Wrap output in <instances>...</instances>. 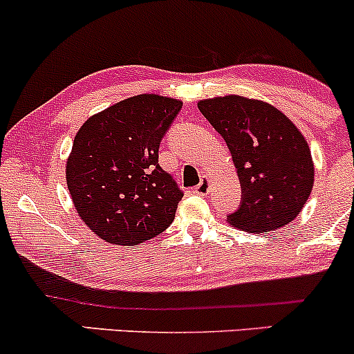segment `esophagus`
Here are the masks:
<instances>
[{"instance_id":"esophagus-1","label":"esophagus","mask_w":354,"mask_h":354,"mask_svg":"<svg viewBox=\"0 0 354 354\" xmlns=\"http://www.w3.org/2000/svg\"><path fill=\"white\" fill-rule=\"evenodd\" d=\"M209 189V181L208 178H203V180L200 181V185L195 186V189H193V193H196V195H207Z\"/></svg>"}]
</instances>
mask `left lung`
Wrapping results in <instances>:
<instances>
[{"mask_svg":"<svg viewBox=\"0 0 354 354\" xmlns=\"http://www.w3.org/2000/svg\"><path fill=\"white\" fill-rule=\"evenodd\" d=\"M198 109L227 142L242 186L228 223L250 234L290 223L314 185L309 145L296 124L263 100L234 94L200 100Z\"/></svg>","mask_w":354,"mask_h":354,"instance_id":"8db88e82","label":"left lung"}]
</instances>
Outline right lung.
Masks as SVG:
<instances>
[{"label":"right lung","instance_id":"right-lung-1","mask_svg":"<svg viewBox=\"0 0 354 354\" xmlns=\"http://www.w3.org/2000/svg\"><path fill=\"white\" fill-rule=\"evenodd\" d=\"M181 106L165 95H134L77 131L65 166L70 198L77 215L106 242L138 245L173 223L183 193L158 165V151Z\"/></svg>","mask_w":354,"mask_h":354}]
</instances>
